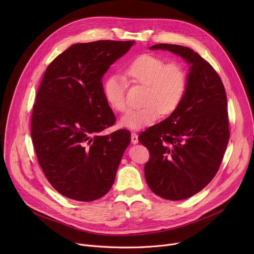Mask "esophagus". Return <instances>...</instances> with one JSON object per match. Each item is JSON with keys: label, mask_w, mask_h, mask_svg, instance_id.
Segmentation results:
<instances>
[{"label": "esophagus", "mask_w": 254, "mask_h": 254, "mask_svg": "<svg viewBox=\"0 0 254 254\" xmlns=\"http://www.w3.org/2000/svg\"><path fill=\"white\" fill-rule=\"evenodd\" d=\"M130 138H131V142L133 144L137 143L138 142V138H137V134L135 132H131V135H130Z\"/></svg>", "instance_id": "esophagus-1"}]
</instances>
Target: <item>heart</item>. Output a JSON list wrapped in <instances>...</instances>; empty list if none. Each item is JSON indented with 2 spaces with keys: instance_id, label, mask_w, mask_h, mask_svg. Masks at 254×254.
<instances>
[{
  "instance_id": "b5f03b06",
  "label": "heart",
  "mask_w": 254,
  "mask_h": 254,
  "mask_svg": "<svg viewBox=\"0 0 254 254\" xmlns=\"http://www.w3.org/2000/svg\"><path fill=\"white\" fill-rule=\"evenodd\" d=\"M127 75L134 82L147 85L143 103L129 110L121 120V125L130 129H139L153 125L161 116L173 114L180 106L187 90V72L178 62L167 63L162 58L142 54L133 59L126 69ZM106 102L115 111L124 113L127 107L125 81L119 76L108 78L103 85Z\"/></svg>"
}]
</instances>
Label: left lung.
<instances>
[{
	"label": "left lung",
	"mask_w": 254,
	"mask_h": 254,
	"mask_svg": "<svg viewBox=\"0 0 254 254\" xmlns=\"http://www.w3.org/2000/svg\"><path fill=\"white\" fill-rule=\"evenodd\" d=\"M190 65L186 94L169 118L139 133L150 160L144 178L156 195L172 201L192 197L205 188L218 171L229 140L227 98L214 68L194 50L157 44Z\"/></svg>",
	"instance_id": "8db88e82"
}]
</instances>
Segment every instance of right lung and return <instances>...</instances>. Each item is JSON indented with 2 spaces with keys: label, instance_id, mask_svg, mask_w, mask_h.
<instances>
[{
  "label": "right lung",
  "instance_id": "obj_1",
  "mask_svg": "<svg viewBox=\"0 0 254 254\" xmlns=\"http://www.w3.org/2000/svg\"><path fill=\"white\" fill-rule=\"evenodd\" d=\"M133 44L111 40L73 44L43 75L32 112L33 146L49 183L69 199L93 201L114 185L130 132L98 134L116 122L101 79Z\"/></svg>",
  "mask_w": 254,
  "mask_h": 254
}]
</instances>
